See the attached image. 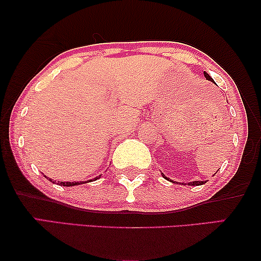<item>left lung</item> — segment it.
<instances>
[{
  "instance_id": "obj_1",
  "label": "left lung",
  "mask_w": 261,
  "mask_h": 261,
  "mask_svg": "<svg viewBox=\"0 0 261 261\" xmlns=\"http://www.w3.org/2000/svg\"><path fill=\"white\" fill-rule=\"evenodd\" d=\"M204 77L206 78V80H208V81H210V82H213V83H215V82H214V80H213V78L212 77H210L209 76V74L208 73H206V72H204ZM162 176L164 177V178H165V179H167V180H170V181H172V183H177V181H173L172 179H170V178H167V177H165V174H164V173H162ZM204 183H206V180L204 181V180H194V181H189V183H188V185H194V187H197V185H203V184H204ZM179 184H184V185H187V184H185V183H179Z\"/></svg>"
}]
</instances>
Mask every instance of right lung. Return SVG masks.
I'll list each match as a JSON object with an SVG mask.
<instances>
[{"label":"right lung","mask_w":261,"mask_h":261,"mask_svg":"<svg viewBox=\"0 0 261 261\" xmlns=\"http://www.w3.org/2000/svg\"><path fill=\"white\" fill-rule=\"evenodd\" d=\"M98 178H101V174H99L98 177H96L94 180L98 179ZM48 179L52 181L51 178H48ZM88 181H91V179L88 180ZM58 183H59V181H58ZM85 183H87V181H85ZM80 184H84V181H60V183H59V185H62V187H74V185H80Z\"/></svg>","instance_id":"right-lung-1"}]
</instances>
